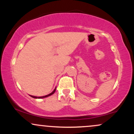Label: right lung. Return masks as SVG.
<instances>
[{"label": "right lung", "instance_id": "add662e5", "mask_svg": "<svg viewBox=\"0 0 134 134\" xmlns=\"http://www.w3.org/2000/svg\"><path fill=\"white\" fill-rule=\"evenodd\" d=\"M55 90H56V88H55V90L53 91V92H52L51 93L49 94H48V95H46V96H41V97H36V96H31L32 98H46V97L50 96H51V95L53 94L55 92Z\"/></svg>", "mask_w": 134, "mask_h": 134}]
</instances>
